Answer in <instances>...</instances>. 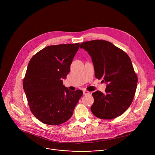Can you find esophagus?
<instances>
[{
    "mask_svg": "<svg viewBox=\"0 0 155 155\" xmlns=\"http://www.w3.org/2000/svg\"><path fill=\"white\" fill-rule=\"evenodd\" d=\"M83 95H87V94H90V92H88L87 91H83Z\"/></svg>",
    "mask_w": 155,
    "mask_h": 155,
    "instance_id": "obj_1",
    "label": "esophagus"
}]
</instances>
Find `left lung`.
Returning a JSON list of instances; mask_svg holds the SVG:
<instances>
[{
  "mask_svg": "<svg viewBox=\"0 0 155 155\" xmlns=\"http://www.w3.org/2000/svg\"><path fill=\"white\" fill-rule=\"evenodd\" d=\"M80 48L91 57L95 77L107 83L105 94L99 91L92 94V113L104 120L120 116L132 102L138 81L130 58L113 43L103 40L83 42Z\"/></svg>",
  "mask_w": 155,
  "mask_h": 155,
  "instance_id": "1",
  "label": "left lung"
}]
</instances>
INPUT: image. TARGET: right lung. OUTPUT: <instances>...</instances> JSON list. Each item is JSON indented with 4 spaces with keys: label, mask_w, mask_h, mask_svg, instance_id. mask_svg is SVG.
I'll list each match as a JSON object with an SVG mask.
<instances>
[{
    "label": "right lung",
    "mask_w": 155,
    "mask_h": 155,
    "mask_svg": "<svg viewBox=\"0 0 155 155\" xmlns=\"http://www.w3.org/2000/svg\"><path fill=\"white\" fill-rule=\"evenodd\" d=\"M80 43L44 48L30 60L23 88L32 114L44 124L58 125L69 120L83 91L62 84Z\"/></svg>",
    "instance_id": "1"
}]
</instances>
